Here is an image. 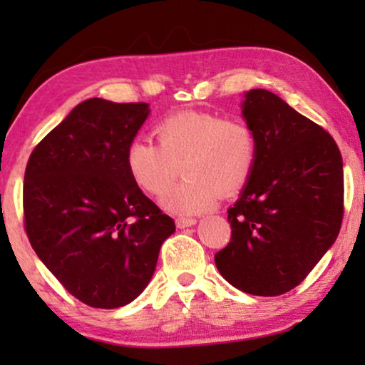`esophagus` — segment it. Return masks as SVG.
Masks as SVG:
<instances>
[{
  "mask_svg": "<svg viewBox=\"0 0 365 365\" xmlns=\"http://www.w3.org/2000/svg\"><path fill=\"white\" fill-rule=\"evenodd\" d=\"M194 224H196V219H194V217H178V219H176V226H178L179 229L194 226Z\"/></svg>",
  "mask_w": 365,
  "mask_h": 365,
  "instance_id": "1",
  "label": "esophagus"
}]
</instances>
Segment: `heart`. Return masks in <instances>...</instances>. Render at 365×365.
Masks as SVG:
<instances>
[{
    "label": "heart",
    "mask_w": 365,
    "mask_h": 365,
    "mask_svg": "<svg viewBox=\"0 0 365 365\" xmlns=\"http://www.w3.org/2000/svg\"><path fill=\"white\" fill-rule=\"evenodd\" d=\"M153 136L156 144L148 139L129 144L126 168L139 189L159 197L181 165L185 179L163 197V206L171 212H202L214 206L217 196H236L256 169L257 133L244 119L182 111L161 119Z\"/></svg>",
    "instance_id": "1"
}]
</instances>
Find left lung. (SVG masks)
<instances>
[{
    "label": "left lung",
    "mask_w": 365,
    "mask_h": 365,
    "mask_svg": "<svg viewBox=\"0 0 365 365\" xmlns=\"http://www.w3.org/2000/svg\"><path fill=\"white\" fill-rule=\"evenodd\" d=\"M242 114L257 133V164L227 209L231 241L214 261L239 291L281 296L307 277L341 231L342 156L326 129L266 89L246 94Z\"/></svg>",
    "instance_id": "1"
}]
</instances>
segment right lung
Masks as SVG:
<instances>
[{
    "mask_svg": "<svg viewBox=\"0 0 365 365\" xmlns=\"http://www.w3.org/2000/svg\"><path fill=\"white\" fill-rule=\"evenodd\" d=\"M148 114L146 103L88 99L28 159L24 231L44 266L89 307L134 301L176 231L126 168V149Z\"/></svg>",
    "mask_w": 365,
    "mask_h": 365,
    "instance_id": "1",
    "label": "right lung"
}]
</instances>
